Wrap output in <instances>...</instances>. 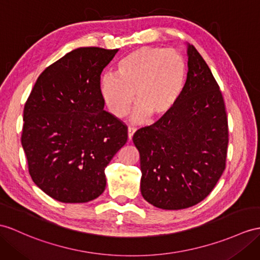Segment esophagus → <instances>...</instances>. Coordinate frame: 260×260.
I'll return each mask as SVG.
<instances>
[{
  "instance_id": "obj_1",
  "label": "esophagus",
  "mask_w": 260,
  "mask_h": 260,
  "mask_svg": "<svg viewBox=\"0 0 260 260\" xmlns=\"http://www.w3.org/2000/svg\"><path fill=\"white\" fill-rule=\"evenodd\" d=\"M136 130L137 129L135 128V126H129V128H128V138H129V140H131L132 137H134Z\"/></svg>"
}]
</instances>
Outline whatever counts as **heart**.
<instances>
[{"mask_svg": "<svg viewBox=\"0 0 260 260\" xmlns=\"http://www.w3.org/2000/svg\"><path fill=\"white\" fill-rule=\"evenodd\" d=\"M118 76L105 75L101 94L113 116L121 118L136 100L135 119H160L173 109L184 88L187 66L173 49L143 46L119 60Z\"/></svg>", "mask_w": 260, "mask_h": 260, "instance_id": "heart-1", "label": "heart"}]
</instances>
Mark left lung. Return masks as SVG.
I'll return each instance as SVG.
<instances>
[{"instance_id": "8db88e82", "label": "left lung", "mask_w": 260, "mask_h": 260, "mask_svg": "<svg viewBox=\"0 0 260 260\" xmlns=\"http://www.w3.org/2000/svg\"><path fill=\"white\" fill-rule=\"evenodd\" d=\"M187 55V78L178 103L132 138L140 152L141 194L163 210L200 203L226 168L229 121L223 94L193 45Z\"/></svg>"}]
</instances>
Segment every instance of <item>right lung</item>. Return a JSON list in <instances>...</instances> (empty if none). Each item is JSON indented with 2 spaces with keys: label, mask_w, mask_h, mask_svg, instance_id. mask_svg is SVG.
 I'll list each match as a JSON object with an SVG mask.
<instances>
[{
  "label": "right lung",
  "mask_w": 260,
  "mask_h": 260,
  "mask_svg": "<svg viewBox=\"0 0 260 260\" xmlns=\"http://www.w3.org/2000/svg\"><path fill=\"white\" fill-rule=\"evenodd\" d=\"M119 49L80 47L49 65L24 107L22 145L35 184L62 203H86L106 187L105 169L128 126L104 110L100 75Z\"/></svg>",
  "instance_id": "1"
}]
</instances>
